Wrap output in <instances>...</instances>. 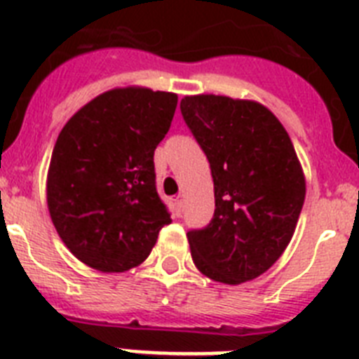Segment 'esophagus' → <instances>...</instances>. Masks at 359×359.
Listing matches in <instances>:
<instances>
[{
    "label": "esophagus",
    "instance_id": "1",
    "mask_svg": "<svg viewBox=\"0 0 359 359\" xmlns=\"http://www.w3.org/2000/svg\"><path fill=\"white\" fill-rule=\"evenodd\" d=\"M182 210H184V203H182V198L177 197L175 198V215L177 217L182 215Z\"/></svg>",
    "mask_w": 359,
    "mask_h": 359
}]
</instances>
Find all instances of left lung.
Listing matches in <instances>:
<instances>
[{
	"label": "left lung",
	"mask_w": 359,
	"mask_h": 359,
	"mask_svg": "<svg viewBox=\"0 0 359 359\" xmlns=\"http://www.w3.org/2000/svg\"><path fill=\"white\" fill-rule=\"evenodd\" d=\"M180 111L210 161L215 191L212 222L188 231L195 266L224 285L252 281L287 250L305 203L294 144L259 102L194 95Z\"/></svg>",
	"instance_id": "1"
}]
</instances>
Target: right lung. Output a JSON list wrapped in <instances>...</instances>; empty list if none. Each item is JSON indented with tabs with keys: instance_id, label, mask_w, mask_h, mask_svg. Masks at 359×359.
I'll list each match as a JSON object with an SVG mask.
<instances>
[{
	"instance_id": "obj_1",
	"label": "right lung",
	"mask_w": 359,
	"mask_h": 359,
	"mask_svg": "<svg viewBox=\"0 0 359 359\" xmlns=\"http://www.w3.org/2000/svg\"><path fill=\"white\" fill-rule=\"evenodd\" d=\"M177 95L114 87L72 114L47 173V206L63 245L83 264L118 273L142 264L171 217L155 188L153 153Z\"/></svg>"
}]
</instances>
